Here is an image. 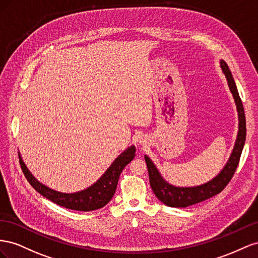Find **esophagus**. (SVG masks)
Segmentation results:
<instances>
[{"label":"esophagus","mask_w":258,"mask_h":258,"mask_svg":"<svg viewBox=\"0 0 258 258\" xmlns=\"http://www.w3.org/2000/svg\"><path fill=\"white\" fill-rule=\"evenodd\" d=\"M141 143H142V141H141ZM142 144H143V143H142Z\"/></svg>","instance_id":"obj_1"}]
</instances>
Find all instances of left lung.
<instances>
[{
	"label": "left lung",
	"instance_id": "left-lung-1",
	"mask_svg": "<svg viewBox=\"0 0 258 258\" xmlns=\"http://www.w3.org/2000/svg\"><path fill=\"white\" fill-rule=\"evenodd\" d=\"M219 63L220 68H222V71L227 79L228 86H229V90L233 96L238 111V134L232 152L229 159H228L227 163L223 167V170L220 171L214 178L209 180L208 182L202 183V185L194 187H177L172 185L170 182H167L163 177H162L161 173L158 171L157 166L154 165L151 159L148 156H145V161L147 163V167H148L149 181L152 191L159 200L162 203L167 205V207L187 208L189 205L202 202L218 195L220 191L228 185V182L230 181L235 170H237L238 167L239 160L241 157L242 150H243L246 136L244 109L229 67H228V64L223 59L220 60Z\"/></svg>",
	"mask_w": 258,
	"mask_h": 258
}]
</instances>
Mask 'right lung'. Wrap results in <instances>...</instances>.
Returning a JSON list of instances; mask_svg holds the SVG:
<instances>
[{"label":"right lung","mask_w":258,"mask_h":258,"mask_svg":"<svg viewBox=\"0 0 258 258\" xmlns=\"http://www.w3.org/2000/svg\"><path fill=\"white\" fill-rule=\"evenodd\" d=\"M135 146L128 147L127 149H125L112 162L111 165L107 168V171L101 175V177L96 182H94L92 186L87 187L84 190L77 191V192L72 194L59 192V191L50 189L47 186L43 185L28 170L20 153H18L21 170H23L29 183L39 194L48 199L51 202L60 205V207H63L66 209L90 212L104 208L111 200L115 192L120 174L123 171V168L135 158Z\"/></svg>","instance_id":"obj_1"}]
</instances>
